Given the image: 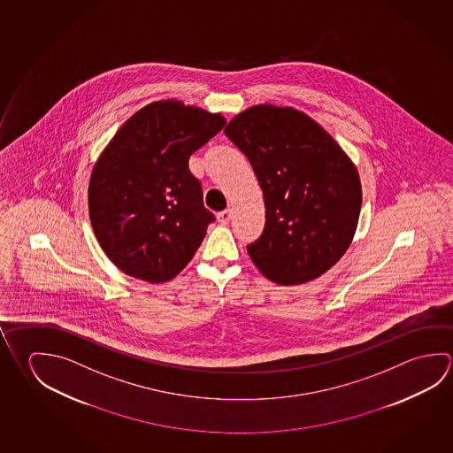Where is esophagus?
<instances>
[{"instance_id":"34e87169","label":"esophagus","mask_w":453,"mask_h":453,"mask_svg":"<svg viewBox=\"0 0 453 453\" xmlns=\"http://www.w3.org/2000/svg\"><path fill=\"white\" fill-rule=\"evenodd\" d=\"M230 218H232V210H223L218 213V221L221 224H229Z\"/></svg>"}]
</instances>
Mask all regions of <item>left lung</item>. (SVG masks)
Wrapping results in <instances>:
<instances>
[{
    "label": "left lung",
    "mask_w": 453,
    "mask_h": 453,
    "mask_svg": "<svg viewBox=\"0 0 453 453\" xmlns=\"http://www.w3.org/2000/svg\"><path fill=\"white\" fill-rule=\"evenodd\" d=\"M261 186L265 226L246 246L265 277L299 285L323 275L347 251L361 210L357 168L333 136L293 108L240 112L224 130Z\"/></svg>",
    "instance_id": "1"
}]
</instances>
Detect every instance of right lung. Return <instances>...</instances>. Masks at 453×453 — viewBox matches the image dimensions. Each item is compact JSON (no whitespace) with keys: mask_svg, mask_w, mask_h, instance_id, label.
<instances>
[{"mask_svg":"<svg viewBox=\"0 0 453 453\" xmlns=\"http://www.w3.org/2000/svg\"><path fill=\"white\" fill-rule=\"evenodd\" d=\"M226 119L181 102L144 106L119 128L94 167L88 215L106 256L151 283L191 261L215 215L203 207L189 157Z\"/></svg>","mask_w":453,"mask_h":453,"instance_id":"obj_1","label":"right lung"}]
</instances>
